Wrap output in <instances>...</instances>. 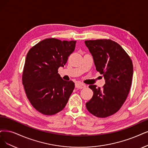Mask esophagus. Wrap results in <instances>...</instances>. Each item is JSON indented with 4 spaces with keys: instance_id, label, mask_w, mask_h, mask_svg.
Masks as SVG:
<instances>
[{
    "instance_id": "esophagus-1",
    "label": "esophagus",
    "mask_w": 148,
    "mask_h": 148,
    "mask_svg": "<svg viewBox=\"0 0 148 148\" xmlns=\"http://www.w3.org/2000/svg\"><path fill=\"white\" fill-rule=\"evenodd\" d=\"M86 87V85L84 84H82L81 82H79L75 84V88H80V89H82Z\"/></svg>"
}]
</instances>
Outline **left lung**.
I'll use <instances>...</instances> for the list:
<instances>
[{
  "mask_svg": "<svg viewBox=\"0 0 148 148\" xmlns=\"http://www.w3.org/2000/svg\"><path fill=\"white\" fill-rule=\"evenodd\" d=\"M97 71L102 74L106 84L102 88L91 85V99L86 103L90 113L98 118L113 115L122 107L129 92L133 76L132 60L119 44L111 40H86Z\"/></svg>",
  "mask_w": 148,
  "mask_h": 148,
  "instance_id": "8db88e82",
  "label": "left lung"
}]
</instances>
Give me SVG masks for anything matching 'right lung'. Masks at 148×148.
Here are the masks:
<instances>
[{
  "label": "right lung",
  "mask_w": 148,
  "mask_h": 148,
  "mask_svg": "<svg viewBox=\"0 0 148 148\" xmlns=\"http://www.w3.org/2000/svg\"><path fill=\"white\" fill-rule=\"evenodd\" d=\"M76 41L47 38L33 46L27 54L23 84L32 106L45 115L62 111L74 89L73 81H66L58 74L75 47Z\"/></svg>",
  "instance_id": "obj_1"
}]
</instances>
